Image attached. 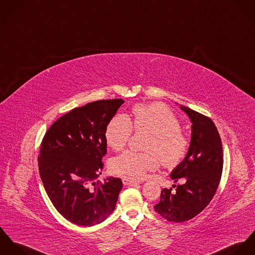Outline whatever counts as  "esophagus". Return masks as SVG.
Wrapping results in <instances>:
<instances>
[{"mask_svg":"<svg viewBox=\"0 0 255 255\" xmlns=\"http://www.w3.org/2000/svg\"><path fill=\"white\" fill-rule=\"evenodd\" d=\"M122 182L124 185H134V184H137L138 182L137 181H134L132 179H128V178H123L122 179Z\"/></svg>","mask_w":255,"mask_h":255,"instance_id":"1","label":"esophagus"}]
</instances>
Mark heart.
Segmentation results:
<instances>
[{"label": "heart", "mask_w": 255, "mask_h": 255, "mask_svg": "<svg viewBox=\"0 0 255 255\" xmlns=\"http://www.w3.org/2000/svg\"><path fill=\"white\" fill-rule=\"evenodd\" d=\"M132 112L133 121L123 114L110 120L105 132L106 141L114 150H121L131 139L134 126L136 131L151 133L145 146L148 152L126 150L111 160V171L128 179H141L147 172L156 169L160 161L167 168L178 166L189 152L190 140L180 130L177 116L157 103L138 104Z\"/></svg>", "instance_id": "1"}]
</instances>
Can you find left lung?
Returning <instances> with one entry per match:
<instances>
[{
    "mask_svg": "<svg viewBox=\"0 0 255 255\" xmlns=\"http://www.w3.org/2000/svg\"><path fill=\"white\" fill-rule=\"evenodd\" d=\"M181 109L188 114L192 125V139L186 158L172 171L171 178L178 182L176 192L163 189L160 200L153 208L170 222L181 223L199 214L214 197L223 170L221 138L213 121L187 107Z\"/></svg>",
    "mask_w": 255,
    "mask_h": 255,
    "instance_id": "1",
    "label": "left lung"
}]
</instances>
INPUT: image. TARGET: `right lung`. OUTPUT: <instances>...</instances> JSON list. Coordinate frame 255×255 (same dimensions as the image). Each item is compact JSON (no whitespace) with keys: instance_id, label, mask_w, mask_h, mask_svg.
<instances>
[{"instance_id":"obj_1","label":"right lung","mask_w":255,"mask_h":255,"mask_svg":"<svg viewBox=\"0 0 255 255\" xmlns=\"http://www.w3.org/2000/svg\"><path fill=\"white\" fill-rule=\"evenodd\" d=\"M122 99L101 100L59 117L41 143L38 166L44 188L57 211L80 226H94L114 211L122 189L119 178L93 181L102 174L106 128Z\"/></svg>"}]
</instances>
